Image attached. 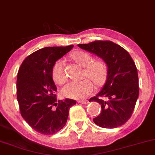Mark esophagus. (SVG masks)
<instances>
[{
    "label": "esophagus",
    "mask_w": 155,
    "mask_h": 155,
    "mask_svg": "<svg viewBox=\"0 0 155 155\" xmlns=\"http://www.w3.org/2000/svg\"><path fill=\"white\" fill-rule=\"evenodd\" d=\"M78 102H79V103L81 104H87L89 103V101L88 100H79V101H78Z\"/></svg>",
    "instance_id": "1"
}]
</instances>
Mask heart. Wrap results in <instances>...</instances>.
<instances>
[{
	"instance_id": "obj_1",
	"label": "heart",
	"mask_w": 155,
	"mask_h": 155,
	"mask_svg": "<svg viewBox=\"0 0 155 155\" xmlns=\"http://www.w3.org/2000/svg\"><path fill=\"white\" fill-rule=\"evenodd\" d=\"M72 58L76 63L84 67V76L89 77L97 85H101L107 77V65L102 60H94L90 53L85 51H76ZM52 77L58 84H62L67 79L64 63L61 59L54 63L52 68ZM94 91V84L90 80L85 79L79 81H69L64 86L62 94L66 97L81 100L87 97Z\"/></svg>"
}]
</instances>
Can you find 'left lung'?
I'll use <instances>...</instances> for the list:
<instances>
[{
	"instance_id": "left-lung-1",
	"label": "left lung",
	"mask_w": 155,
	"mask_h": 155,
	"mask_svg": "<svg viewBox=\"0 0 155 155\" xmlns=\"http://www.w3.org/2000/svg\"><path fill=\"white\" fill-rule=\"evenodd\" d=\"M78 46L101 58L107 66V81L103 88L89 100L98 102L102 108L93 121L105 128L122 126L131 118L139 97L135 63L124 48L112 41L96 40Z\"/></svg>"
}]
</instances>
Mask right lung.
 <instances>
[{
	"label": "right lung",
	"instance_id": "add662e5",
	"mask_svg": "<svg viewBox=\"0 0 155 155\" xmlns=\"http://www.w3.org/2000/svg\"><path fill=\"white\" fill-rule=\"evenodd\" d=\"M73 47L71 45L37 50L24 59L18 70L16 92L20 113L33 129L44 135H53L62 129L70 107L76 104L72 99L58 101L57 87L52 77L54 63Z\"/></svg>",
	"mask_w": 155,
	"mask_h": 155
}]
</instances>
